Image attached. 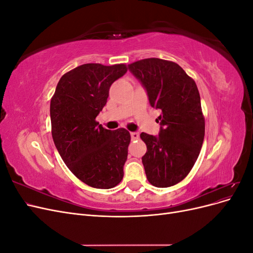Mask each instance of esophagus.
<instances>
[{"label": "esophagus", "instance_id": "34e87169", "mask_svg": "<svg viewBox=\"0 0 253 253\" xmlns=\"http://www.w3.org/2000/svg\"><path fill=\"white\" fill-rule=\"evenodd\" d=\"M131 138H132V140L138 139L139 138V133L138 132H132L131 133Z\"/></svg>", "mask_w": 253, "mask_h": 253}]
</instances>
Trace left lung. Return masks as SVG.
<instances>
[{"instance_id":"1","label":"left lung","mask_w":253,"mask_h":253,"mask_svg":"<svg viewBox=\"0 0 253 253\" xmlns=\"http://www.w3.org/2000/svg\"><path fill=\"white\" fill-rule=\"evenodd\" d=\"M127 68L147 90L152 108L162 111L158 136L140 134L147 144L142 156L145 175L157 188L174 186L189 174L203 145L205 118L200 91L194 80L171 61L143 59Z\"/></svg>"}]
</instances>
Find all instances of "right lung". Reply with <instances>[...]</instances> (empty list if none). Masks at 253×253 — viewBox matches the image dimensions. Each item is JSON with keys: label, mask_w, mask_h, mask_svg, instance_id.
<instances>
[{"label": "right lung", "mask_w": 253, "mask_h": 253, "mask_svg": "<svg viewBox=\"0 0 253 253\" xmlns=\"http://www.w3.org/2000/svg\"><path fill=\"white\" fill-rule=\"evenodd\" d=\"M126 64L87 63L64 74L50 100L53 142L72 173L87 186L111 189L124 178L131 135L104 128L96 117Z\"/></svg>", "instance_id": "obj_1"}]
</instances>
